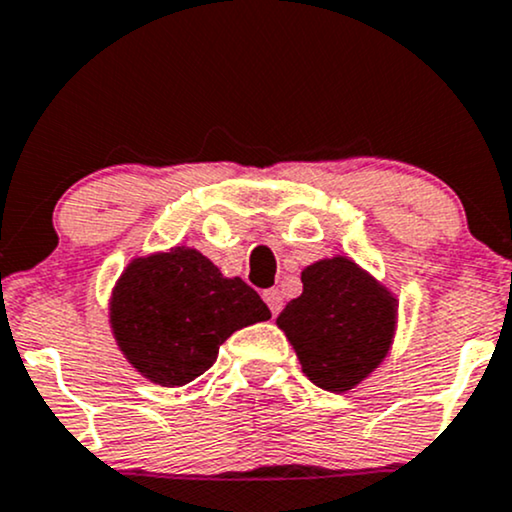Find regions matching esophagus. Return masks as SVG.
<instances>
[{"mask_svg": "<svg viewBox=\"0 0 512 512\" xmlns=\"http://www.w3.org/2000/svg\"><path fill=\"white\" fill-rule=\"evenodd\" d=\"M262 298H264V303L269 305V310H272L274 317L283 310V298H281V293L276 291V288H269V291H264Z\"/></svg>", "mask_w": 512, "mask_h": 512, "instance_id": "obj_1", "label": "esophagus"}]
</instances>
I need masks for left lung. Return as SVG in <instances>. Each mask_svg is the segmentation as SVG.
<instances>
[{"label": "left lung", "instance_id": "obj_1", "mask_svg": "<svg viewBox=\"0 0 512 512\" xmlns=\"http://www.w3.org/2000/svg\"><path fill=\"white\" fill-rule=\"evenodd\" d=\"M300 279L303 293L286 305L276 324L312 384L346 393L389 353L396 298L348 257L310 264Z\"/></svg>", "mask_w": 512, "mask_h": 512}]
</instances>
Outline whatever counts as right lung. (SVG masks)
Segmentation results:
<instances>
[{"label": "right lung", "mask_w": 512, "mask_h": 512, "mask_svg": "<svg viewBox=\"0 0 512 512\" xmlns=\"http://www.w3.org/2000/svg\"><path fill=\"white\" fill-rule=\"evenodd\" d=\"M272 317L257 291L224 274L193 248L138 257L109 303V322L126 360L162 386H183L217 362L233 331Z\"/></svg>", "instance_id": "add662e5"}]
</instances>
